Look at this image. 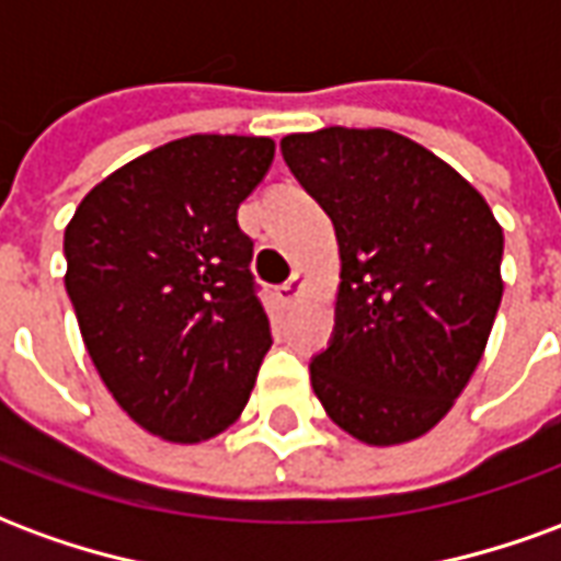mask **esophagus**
I'll use <instances>...</instances> for the list:
<instances>
[{"label":"esophagus","mask_w":561,"mask_h":561,"mask_svg":"<svg viewBox=\"0 0 561 561\" xmlns=\"http://www.w3.org/2000/svg\"><path fill=\"white\" fill-rule=\"evenodd\" d=\"M304 291H306V276L304 273H294L291 279L285 282V285L279 288V297L285 300V304H297V300L304 297Z\"/></svg>","instance_id":"esophagus-1"}]
</instances>
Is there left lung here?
<instances>
[{
	"label": "left lung",
	"mask_w": 561,
	"mask_h": 561,
	"mask_svg": "<svg viewBox=\"0 0 561 561\" xmlns=\"http://www.w3.org/2000/svg\"><path fill=\"white\" fill-rule=\"evenodd\" d=\"M282 156L340 240L336 324L309 378L366 445L412 442L478 369L502 304V225L447 161L388 128L282 138Z\"/></svg>",
	"instance_id": "obj_1"
}]
</instances>
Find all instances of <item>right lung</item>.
Instances as JSON below:
<instances>
[{"label":"right lung","mask_w":561,"mask_h":561,"mask_svg":"<svg viewBox=\"0 0 561 561\" xmlns=\"http://www.w3.org/2000/svg\"><path fill=\"white\" fill-rule=\"evenodd\" d=\"M276 144L188 135L123 164L66 228V291L119 409L164 442L228 430L273 345L237 209Z\"/></svg>","instance_id":"add662e5"}]
</instances>
